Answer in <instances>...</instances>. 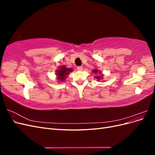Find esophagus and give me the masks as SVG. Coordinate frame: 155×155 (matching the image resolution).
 Returning <instances> with one entry per match:
<instances>
[{
  "label": "esophagus",
  "mask_w": 155,
  "mask_h": 155,
  "mask_svg": "<svg viewBox=\"0 0 155 155\" xmlns=\"http://www.w3.org/2000/svg\"><path fill=\"white\" fill-rule=\"evenodd\" d=\"M77 69H78V70H79V71H82L83 67H78Z\"/></svg>",
  "instance_id": "obj_1"
}]
</instances>
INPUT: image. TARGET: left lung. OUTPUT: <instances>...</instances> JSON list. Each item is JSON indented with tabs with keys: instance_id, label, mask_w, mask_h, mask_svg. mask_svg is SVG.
<instances>
[{
	"instance_id": "left-lung-1",
	"label": "left lung",
	"mask_w": 155,
	"mask_h": 155,
	"mask_svg": "<svg viewBox=\"0 0 155 155\" xmlns=\"http://www.w3.org/2000/svg\"><path fill=\"white\" fill-rule=\"evenodd\" d=\"M92 72L97 75V76H95V78L97 79V81H100V79H102L103 74H101V72L100 71H99V70H97V69H94V70H92ZM97 73L98 74H97Z\"/></svg>"
}]
</instances>
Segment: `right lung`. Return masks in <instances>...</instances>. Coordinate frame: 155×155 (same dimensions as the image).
<instances>
[{"mask_svg": "<svg viewBox=\"0 0 155 155\" xmlns=\"http://www.w3.org/2000/svg\"><path fill=\"white\" fill-rule=\"evenodd\" d=\"M72 68H67L64 66H62L59 67V69L56 71V76L58 77V79L60 81H63L65 80V79L68 76L70 72H72Z\"/></svg>", "mask_w": 155, "mask_h": 155, "instance_id": "obj_1", "label": "right lung"}]
</instances>
